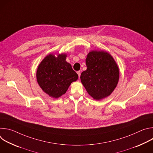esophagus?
Wrapping results in <instances>:
<instances>
[{
  "mask_svg": "<svg viewBox=\"0 0 153 153\" xmlns=\"http://www.w3.org/2000/svg\"><path fill=\"white\" fill-rule=\"evenodd\" d=\"M77 74H78L79 77H80V74H81V72H80V71H77Z\"/></svg>",
  "mask_w": 153,
  "mask_h": 153,
  "instance_id": "34e87169",
  "label": "esophagus"
}]
</instances>
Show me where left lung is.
Masks as SVG:
<instances>
[{
    "label": "left lung",
    "instance_id": "8db88e82",
    "mask_svg": "<svg viewBox=\"0 0 153 153\" xmlns=\"http://www.w3.org/2000/svg\"><path fill=\"white\" fill-rule=\"evenodd\" d=\"M87 69L80 76L81 82L95 100L110 96L118 83L119 70L113 57L103 51H91L86 58Z\"/></svg>",
    "mask_w": 153,
    "mask_h": 153
}]
</instances>
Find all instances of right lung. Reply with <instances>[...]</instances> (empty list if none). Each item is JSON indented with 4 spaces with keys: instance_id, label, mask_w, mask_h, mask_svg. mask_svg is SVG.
<instances>
[{
    "instance_id": "add662e5",
    "label": "right lung",
    "mask_w": 153,
    "mask_h": 153,
    "mask_svg": "<svg viewBox=\"0 0 153 153\" xmlns=\"http://www.w3.org/2000/svg\"><path fill=\"white\" fill-rule=\"evenodd\" d=\"M67 54H50L38 66L36 77L42 90L50 97L58 98L67 92L73 82L78 79L77 74L66 61Z\"/></svg>"
}]
</instances>
